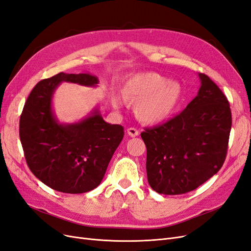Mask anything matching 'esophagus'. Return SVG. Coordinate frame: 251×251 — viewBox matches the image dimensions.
I'll return each mask as SVG.
<instances>
[{"instance_id":"34e87169","label":"esophagus","mask_w":251,"mask_h":251,"mask_svg":"<svg viewBox=\"0 0 251 251\" xmlns=\"http://www.w3.org/2000/svg\"><path fill=\"white\" fill-rule=\"evenodd\" d=\"M126 131H127V134L131 137H136L139 135V131H138V129L135 127H128Z\"/></svg>"}]
</instances>
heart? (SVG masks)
<instances>
[{
  "instance_id": "obj_1",
  "label": "heart",
  "mask_w": 251,
  "mask_h": 251,
  "mask_svg": "<svg viewBox=\"0 0 251 251\" xmlns=\"http://www.w3.org/2000/svg\"><path fill=\"white\" fill-rule=\"evenodd\" d=\"M124 97L136 103L137 117L146 124H157L166 119L179 101L181 87L158 73L135 75L123 88Z\"/></svg>"
}]
</instances>
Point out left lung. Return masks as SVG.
Listing matches in <instances>:
<instances>
[{
	"instance_id": "8db88e82",
	"label": "left lung",
	"mask_w": 251,
	"mask_h": 251,
	"mask_svg": "<svg viewBox=\"0 0 251 251\" xmlns=\"http://www.w3.org/2000/svg\"><path fill=\"white\" fill-rule=\"evenodd\" d=\"M198 75L201 88L186 109L141 133L149 184L160 194L193 191L217 174L226 158L229 102L208 75Z\"/></svg>"
}]
</instances>
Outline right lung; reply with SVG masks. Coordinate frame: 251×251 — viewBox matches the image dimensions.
Instances as JSON below:
<instances>
[{
    "instance_id": "add662e5",
    "label": "right lung",
    "mask_w": 251,
    "mask_h": 251,
    "mask_svg": "<svg viewBox=\"0 0 251 251\" xmlns=\"http://www.w3.org/2000/svg\"><path fill=\"white\" fill-rule=\"evenodd\" d=\"M61 82L97 86L90 74H64L41 80L31 91L20 119V138L32 174L59 192L79 194L97 188L122 142L123 126L110 125L99 110L80 123L61 125L51 99Z\"/></svg>"
}]
</instances>
